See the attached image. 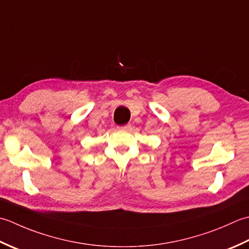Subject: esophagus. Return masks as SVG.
I'll list each match as a JSON object with an SVG mask.
<instances>
[{
	"label": "esophagus",
	"instance_id": "obj_1",
	"mask_svg": "<svg viewBox=\"0 0 249 249\" xmlns=\"http://www.w3.org/2000/svg\"><path fill=\"white\" fill-rule=\"evenodd\" d=\"M120 129L123 130H130L131 129V124H124L123 126H120Z\"/></svg>",
	"mask_w": 249,
	"mask_h": 249
}]
</instances>
